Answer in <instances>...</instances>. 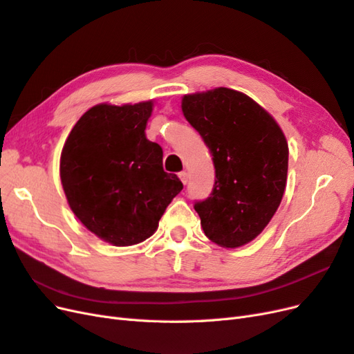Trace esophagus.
Instances as JSON below:
<instances>
[{"mask_svg": "<svg viewBox=\"0 0 354 354\" xmlns=\"http://www.w3.org/2000/svg\"><path fill=\"white\" fill-rule=\"evenodd\" d=\"M178 177H180V180H181V183H183V185H186V183H187V180H189V174L186 173V171H181V173L178 174Z\"/></svg>", "mask_w": 354, "mask_h": 354, "instance_id": "obj_1", "label": "esophagus"}]
</instances>
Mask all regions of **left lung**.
<instances>
[{"label": "left lung", "instance_id": "8db88e82", "mask_svg": "<svg viewBox=\"0 0 354 354\" xmlns=\"http://www.w3.org/2000/svg\"><path fill=\"white\" fill-rule=\"evenodd\" d=\"M181 111L216 167L211 196L195 203L202 230L223 248H239L259 236L281 205L286 137L263 106L226 87L185 94Z\"/></svg>", "mask_w": 354, "mask_h": 354}]
</instances>
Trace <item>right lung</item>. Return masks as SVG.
<instances>
[{
    "label": "right lung",
    "mask_w": 354,
    "mask_h": 354,
    "mask_svg": "<svg viewBox=\"0 0 354 354\" xmlns=\"http://www.w3.org/2000/svg\"><path fill=\"white\" fill-rule=\"evenodd\" d=\"M153 100L95 104L73 125L60 155L69 208L113 246L151 238L183 185L162 167V147L147 140Z\"/></svg>",
    "instance_id": "right-lung-1"
}]
</instances>
